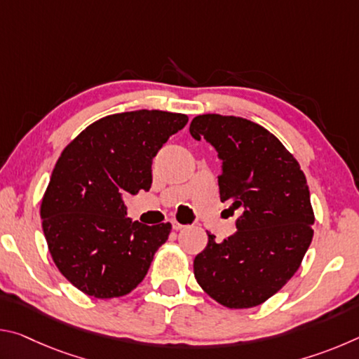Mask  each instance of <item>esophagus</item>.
I'll return each instance as SVG.
<instances>
[{"instance_id":"1","label":"esophagus","mask_w":359,"mask_h":359,"mask_svg":"<svg viewBox=\"0 0 359 359\" xmlns=\"http://www.w3.org/2000/svg\"><path fill=\"white\" fill-rule=\"evenodd\" d=\"M172 228L175 229V231H179V229H182V228H185L184 226V224H182V223H179L177 220H175V218H174V220H172Z\"/></svg>"}]
</instances>
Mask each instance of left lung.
<instances>
[{"label": "left lung", "instance_id": "8db88e82", "mask_svg": "<svg viewBox=\"0 0 359 359\" xmlns=\"http://www.w3.org/2000/svg\"><path fill=\"white\" fill-rule=\"evenodd\" d=\"M190 133L218 151L220 199L241 210L236 234L218 244L208 233V247L193 261L194 277L224 307H257L294 276L312 242L306 175L272 133L247 118L198 115Z\"/></svg>", "mask_w": 359, "mask_h": 359}]
</instances>
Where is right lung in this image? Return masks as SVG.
I'll list each match as a JSON object with an SVG mask.
<instances>
[{"label":"right lung","mask_w":359,"mask_h":359,"mask_svg":"<svg viewBox=\"0 0 359 359\" xmlns=\"http://www.w3.org/2000/svg\"><path fill=\"white\" fill-rule=\"evenodd\" d=\"M187 121L147 109L112 114L62 151L41 201L42 231L58 271L82 293L111 299L144 280L172 226L131 222L121 196L150 190L151 160Z\"/></svg>","instance_id":"obj_1"}]
</instances>
